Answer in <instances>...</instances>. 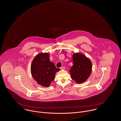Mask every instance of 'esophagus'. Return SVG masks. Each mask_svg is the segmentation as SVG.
Here are the masks:
<instances>
[{
    "label": "esophagus",
    "mask_w": 121,
    "mask_h": 121,
    "mask_svg": "<svg viewBox=\"0 0 121 121\" xmlns=\"http://www.w3.org/2000/svg\"><path fill=\"white\" fill-rule=\"evenodd\" d=\"M65 67H61L60 68V69L61 70H63V69H65Z\"/></svg>",
    "instance_id": "obj_1"
}]
</instances>
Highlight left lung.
I'll list each match as a JSON object with an SVG mask.
<instances>
[{"label": "left lung", "mask_w": 121, "mask_h": 121, "mask_svg": "<svg viewBox=\"0 0 121 121\" xmlns=\"http://www.w3.org/2000/svg\"><path fill=\"white\" fill-rule=\"evenodd\" d=\"M73 65L69 69L71 78L78 83L84 82L92 71V63L85 55L80 53L73 55Z\"/></svg>", "instance_id": "obj_1"}]
</instances>
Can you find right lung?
Here are the masks:
<instances>
[{
    "mask_svg": "<svg viewBox=\"0 0 121 121\" xmlns=\"http://www.w3.org/2000/svg\"><path fill=\"white\" fill-rule=\"evenodd\" d=\"M50 54L41 53L33 59L31 67V74L38 84L48 87L55 79L56 73L60 69L56 68L50 60Z\"/></svg>",
    "mask_w": 121,
    "mask_h": 121,
    "instance_id": "add662e5",
    "label": "right lung"
}]
</instances>
